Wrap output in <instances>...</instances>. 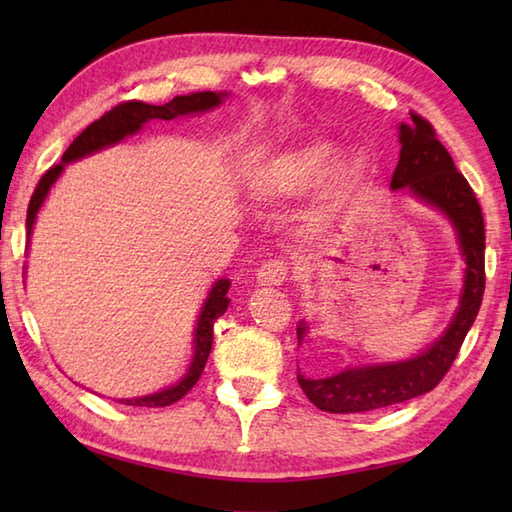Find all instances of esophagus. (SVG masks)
<instances>
[{
    "mask_svg": "<svg viewBox=\"0 0 512 512\" xmlns=\"http://www.w3.org/2000/svg\"><path fill=\"white\" fill-rule=\"evenodd\" d=\"M288 273L290 268L284 259H268L257 268V281L262 286H281L288 279Z\"/></svg>",
    "mask_w": 512,
    "mask_h": 512,
    "instance_id": "1",
    "label": "esophagus"
}]
</instances>
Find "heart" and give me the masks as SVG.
<instances>
[{"mask_svg":"<svg viewBox=\"0 0 512 512\" xmlns=\"http://www.w3.org/2000/svg\"><path fill=\"white\" fill-rule=\"evenodd\" d=\"M336 147L332 140H312L290 151L273 167L268 176V189L279 198H297L310 191L314 184H319L325 173L330 171L336 158ZM367 162L361 156H352L343 160L339 167L332 171L330 195L341 198L343 193L354 189L358 182L365 178Z\"/></svg>","mask_w":512,"mask_h":512,"instance_id":"b5f03b06","label":"heart"}]
</instances>
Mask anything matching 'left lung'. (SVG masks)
<instances>
[{
	"label": "left lung",
	"mask_w": 512,
	"mask_h": 512,
	"mask_svg": "<svg viewBox=\"0 0 512 512\" xmlns=\"http://www.w3.org/2000/svg\"><path fill=\"white\" fill-rule=\"evenodd\" d=\"M411 123L400 125V160L391 176V189L409 187L413 193L438 206L449 215L460 237L466 259V281L460 310L440 339L427 352L402 363L369 365L347 369L330 378L297 376L303 394L312 405L330 413H358L396 405L427 394L449 372L464 343L466 332L480 312L486 273H484V217L475 191L462 173L455 169L453 158L438 140L436 129L427 118L409 112ZM306 325H299V341Z\"/></svg>",
	"instance_id": "1"
}]
</instances>
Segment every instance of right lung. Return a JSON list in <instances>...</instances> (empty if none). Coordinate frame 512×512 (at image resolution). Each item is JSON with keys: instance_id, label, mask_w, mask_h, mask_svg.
<instances>
[{"instance_id": "1", "label": "right lung", "mask_w": 512, "mask_h": 512, "mask_svg": "<svg viewBox=\"0 0 512 512\" xmlns=\"http://www.w3.org/2000/svg\"><path fill=\"white\" fill-rule=\"evenodd\" d=\"M222 103V94L215 92H195L189 96H176V99L165 103V105H149L143 101H123L116 107H112L110 112H105L99 121H94L88 125L83 132L72 140V145L65 149L63 162L59 165H52L46 173H43L39 184L35 187V193H32L30 204H28V217H26V228L28 235L32 231V224H35V217L41 202L46 200V195L52 187V182L59 178V173L63 171L65 162H72L76 158H83L92 154V151H99L107 145H114L118 140H123L125 136L138 132L147 121H154V118H162V121H171V118H178L182 114H191V112H204L211 110V107ZM228 286L231 281L220 279L209 292V299H206L202 314L198 319V328H195V354L187 376H184L178 385H173L169 389H162L158 394L143 396V398H132V400H123L125 405H134V407H167L178 402L182 396H187L191 387L198 383L204 365L209 361L211 354V345H213V325L215 321L222 317L228 308Z\"/></svg>"}]
</instances>
